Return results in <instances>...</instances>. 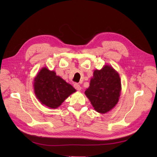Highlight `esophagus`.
<instances>
[{
  "label": "esophagus",
  "mask_w": 157,
  "mask_h": 157,
  "mask_svg": "<svg viewBox=\"0 0 157 157\" xmlns=\"http://www.w3.org/2000/svg\"><path fill=\"white\" fill-rule=\"evenodd\" d=\"M73 86H74V88L77 90H81L82 87L80 86V85L78 84V83H75V84H73Z\"/></svg>",
  "instance_id": "1"
}]
</instances>
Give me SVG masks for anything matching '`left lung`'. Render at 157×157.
<instances>
[{
    "label": "left lung",
    "instance_id": "left-lung-1",
    "mask_svg": "<svg viewBox=\"0 0 157 157\" xmlns=\"http://www.w3.org/2000/svg\"><path fill=\"white\" fill-rule=\"evenodd\" d=\"M121 92V81L118 73L111 66L95 70L86 96L96 111L105 113L116 105Z\"/></svg>",
    "mask_w": 157,
    "mask_h": 157
}]
</instances>
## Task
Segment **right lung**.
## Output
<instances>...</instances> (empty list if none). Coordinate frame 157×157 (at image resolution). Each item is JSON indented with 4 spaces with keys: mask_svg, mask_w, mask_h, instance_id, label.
<instances>
[{
    "mask_svg": "<svg viewBox=\"0 0 157 157\" xmlns=\"http://www.w3.org/2000/svg\"><path fill=\"white\" fill-rule=\"evenodd\" d=\"M34 92L36 97L42 105L56 109L68 96L75 92L73 86L67 83L55 71L46 67L38 73L34 79Z\"/></svg>",
    "mask_w": 157,
    "mask_h": 157,
    "instance_id": "right-lung-1",
    "label": "right lung"
}]
</instances>
